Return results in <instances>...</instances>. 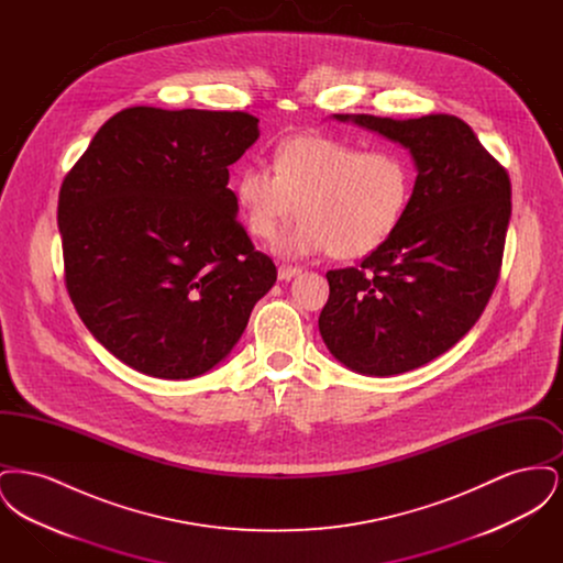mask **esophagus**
<instances>
[{
    "mask_svg": "<svg viewBox=\"0 0 563 563\" xmlns=\"http://www.w3.org/2000/svg\"><path fill=\"white\" fill-rule=\"evenodd\" d=\"M299 272H301V269L297 268V266L283 264V266H278V278H280V280H291Z\"/></svg>",
    "mask_w": 563,
    "mask_h": 563,
    "instance_id": "1",
    "label": "esophagus"
}]
</instances>
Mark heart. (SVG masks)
Wrapping results in <instances>:
<instances>
[{
    "mask_svg": "<svg viewBox=\"0 0 563 563\" xmlns=\"http://www.w3.org/2000/svg\"><path fill=\"white\" fill-rule=\"evenodd\" d=\"M416 188L411 158L395 147L365 150L321 134L285 141L266 164L241 168L234 191L251 236L272 241L299 209L301 219L276 241V253L338 260L372 255L395 236Z\"/></svg>",
    "mask_w": 563,
    "mask_h": 563,
    "instance_id": "heart-1",
    "label": "heart"
}]
</instances>
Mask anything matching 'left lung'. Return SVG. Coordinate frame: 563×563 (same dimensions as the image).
Segmentation results:
<instances>
[{
  "label": "left lung",
  "mask_w": 563,
  "mask_h": 563,
  "mask_svg": "<svg viewBox=\"0 0 563 563\" xmlns=\"http://www.w3.org/2000/svg\"><path fill=\"white\" fill-rule=\"evenodd\" d=\"M335 118L399 141L418 179L395 236L358 268L327 272L319 329L350 369L405 374L452 349L494 294L509 228V173L450 113Z\"/></svg>",
  "instance_id": "1"
}]
</instances>
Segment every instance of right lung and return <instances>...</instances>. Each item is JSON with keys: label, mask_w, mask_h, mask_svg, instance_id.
I'll list each match as a JSON object with an SVG mask.
<instances>
[{"label": "right lung", "mask_w": 563, "mask_h": 563, "mask_svg": "<svg viewBox=\"0 0 563 563\" xmlns=\"http://www.w3.org/2000/svg\"><path fill=\"white\" fill-rule=\"evenodd\" d=\"M257 122L246 111L122 109L63 179L67 294L88 331L141 374L213 369L276 283L228 188Z\"/></svg>", "instance_id": "right-lung-1"}]
</instances>
